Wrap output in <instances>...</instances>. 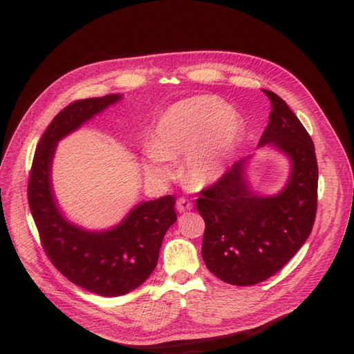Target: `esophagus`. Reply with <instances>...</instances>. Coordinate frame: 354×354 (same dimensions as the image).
Segmentation results:
<instances>
[{
	"label": "esophagus",
	"mask_w": 354,
	"mask_h": 354,
	"mask_svg": "<svg viewBox=\"0 0 354 354\" xmlns=\"http://www.w3.org/2000/svg\"><path fill=\"white\" fill-rule=\"evenodd\" d=\"M194 207H192V202L191 201H188V199H185V198H179L178 201H176V211L178 212H188V211H191Z\"/></svg>",
	"instance_id": "esophagus-1"
}]
</instances>
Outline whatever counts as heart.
<instances>
[{"mask_svg": "<svg viewBox=\"0 0 354 354\" xmlns=\"http://www.w3.org/2000/svg\"><path fill=\"white\" fill-rule=\"evenodd\" d=\"M238 139V122L212 97H191L166 109L151 139L143 171L153 180L172 175L165 160L185 153L182 174L196 187H208L225 174Z\"/></svg>", "mask_w": 354, "mask_h": 354, "instance_id": "b5f03b06", "label": "heart"}]
</instances>
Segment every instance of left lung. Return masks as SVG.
Here are the masks:
<instances>
[{
  "mask_svg": "<svg viewBox=\"0 0 354 354\" xmlns=\"http://www.w3.org/2000/svg\"><path fill=\"white\" fill-rule=\"evenodd\" d=\"M264 93L271 111L258 149L267 146L287 158L284 187L272 195L257 194L247 175L252 159L248 156L196 199L205 221L203 263L232 286H254L280 271L307 241L317 211L319 167L313 140L280 96Z\"/></svg>",
  "mask_w": 354,
  "mask_h": 354,
  "instance_id": "obj_1",
  "label": "left lung"
}]
</instances>
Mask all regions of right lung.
I'll use <instances>...</instances> for the list:
<instances>
[{
	"mask_svg": "<svg viewBox=\"0 0 354 354\" xmlns=\"http://www.w3.org/2000/svg\"><path fill=\"white\" fill-rule=\"evenodd\" d=\"M122 99L107 95L63 109L37 145L28 182L31 215L51 263L73 284L103 297L127 294L147 280L176 221L175 198L167 195L139 202L113 227L87 230L66 218L55 198L51 171L59 142Z\"/></svg>",
	"mask_w": 354,
	"mask_h": 354,
	"instance_id": "right-lung-1",
	"label": "right lung"
}]
</instances>
